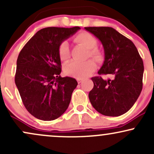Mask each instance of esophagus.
<instances>
[{"mask_svg":"<svg viewBox=\"0 0 154 154\" xmlns=\"http://www.w3.org/2000/svg\"><path fill=\"white\" fill-rule=\"evenodd\" d=\"M77 82H78V83H81L83 81L82 79H80V78H77Z\"/></svg>","mask_w":154,"mask_h":154,"instance_id":"34e87169","label":"esophagus"}]
</instances>
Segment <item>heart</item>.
<instances>
[{"label":"heart","instance_id":"1","mask_svg":"<svg viewBox=\"0 0 154 154\" xmlns=\"http://www.w3.org/2000/svg\"><path fill=\"white\" fill-rule=\"evenodd\" d=\"M73 40L75 43L80 44L88 49V56L96 61L101 60V52L96 48L98 40L91 33L87 32L79 33L73 38ZM59 55L60 59L62 61H66L69 58V45L66 40H63L59 44ZM95 63L93 60H88L84 62L72 61L65 66L64 72L67 75L72 76L77 78H86L95 71Z\"/></svg>","mask_w":154,"mask_h":154}]
</instances>
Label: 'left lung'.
Listing matches in <instances>:
<instances>
[{
  "label": "left lung",
  "mask_w": 154,
  "mask_h": 154,
  "mask_svg": "<svg viewBox=\"0 0 154 154\" xmlns=\"http://www.w3.org/2000/svg\"><path fill=\"white\" fill-rule=\"evenodd\" d=\"M101 42L104 49L103 64L98 75H111L107 80L92 77L93 88L89 99L100 114L118 116L131 109L143 88V61L130 39L109 26L85 27Z\"/></svg>",
  "instance_id": "left-lung-1"
}]
</instances>
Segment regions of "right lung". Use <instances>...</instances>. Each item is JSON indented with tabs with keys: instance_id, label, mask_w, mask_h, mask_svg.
<instances>
[{
	"instance_id": "1",
	"label": "right lung",
	"mask_w": 154,
	"mask_h": 154,
	"mask_svg": "<svg viewBox=\"0 0 154 154\" xmlns=\"http://www.w3.org/2000/svg\"><path fill=\"white\" fill-rule=\"evenodd\" d=\"M80 29L46 27L25 44L17 61L15 83L26 109L37 119L51 121L69 105L75 79L61 77L59 44Z\"/></svg>"
}]
</instances>
